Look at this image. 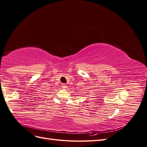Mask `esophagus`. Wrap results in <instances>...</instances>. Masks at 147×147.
I'll return each mask as SVG.
<instances>
[{"label":"esophagus","mask_w":147,"mask_h":147,"mask_svg":"<svg viewBox=\"0 0 147 147\" xmlns=\"http://www.w3.org/2000/svg\"><path fill=\"white\" fill-rule=\"evenodd\" d=\"M62 87H63L64 89H65L67 87V86L66 85V84H65V83H63V84H62Z\"/></svg>","instance_id":"1"}]
</instances>
